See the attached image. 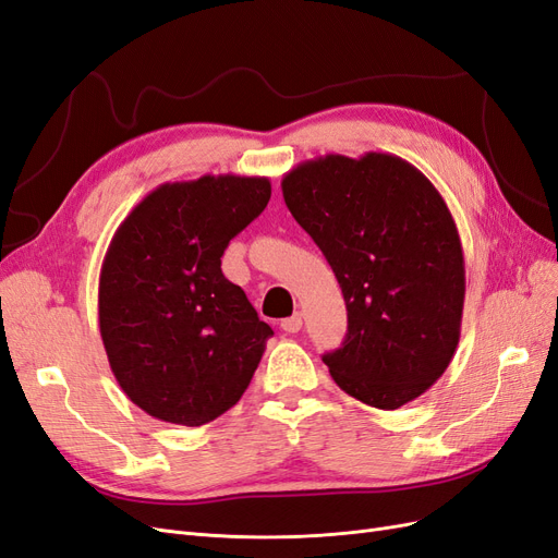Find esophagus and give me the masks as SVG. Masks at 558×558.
I'll return each instance as SVG.
<instances>
[{"mask_svg": "<svg viewBox=\"0 0 558 558\" xmlns=\"http://www.w3.org/2000/svg\"><path fill=\"white\" fill-rule=\"evenodd\" d=\"M301 327H303V317H301V313H294L292 317H287V319H282V322H280V329H282V331H287V333H296V331H301Z\"/></svg>", "mask_w": 558, "mask_h": 558, "instance_id": "1", "label": "esophagus"}]
</instances>
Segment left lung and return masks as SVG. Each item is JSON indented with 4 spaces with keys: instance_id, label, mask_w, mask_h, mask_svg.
<instances>
[{
    "instance_id": "obj_1",
    "label": "left lung",
    "mask_w": 558,
    "mask_h": 558,
    "mask_svg": "<svg viewBox=\"0 0 558 558\" xmlns=\"http://www.w3.org/2000/svg\"><path fill=\"white\" fill-rule=\"evenodd\" d=\"M284 204L343 290L348 336L327 352L333 383L397 410L434 385L461 336L465 266L440 192L389 153L305 159L282 178Z\"/></svg>"
}]
</instances>
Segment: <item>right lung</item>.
<instances>
[{
  "mask_svg": "<svg viewBox=\"0 0 558 558\" xmlns=\"http://www.w3.org/2000/svg\"><path fill=\"white\" fill-rule=\"evenodd\" d=\"M268 199L264 175L165 183L113 233L99 276V331L120 389L150 417L208 424L253 380L274 331L220 264Z\"/></svg>",
  "mask_w": 558,
  "mask_h": 558,
  "instance_id": "obj_1",
  "label": "right lung"
}]
</instances>
